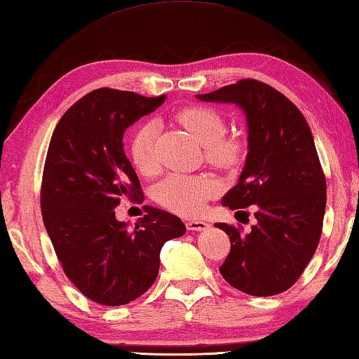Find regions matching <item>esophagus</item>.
<instances>
[{
  "label": "esophagus",
  "mask_w": 359,
  "mask_h": 359,
  "mask_svg": "<svg viewBox=\"0 0 359 359\" xmlns=\"http://www.w3.org/2000/svg\"><path fill=\"white\" fill-rule=\"evenodd\" d=\"M186 226H187L189 231H205L206 228H209L208 223L203 222V220H189L186 223Z\"/></svg>",
  "instance_id": "34e87169"
}]
</instances>
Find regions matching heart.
Here are the masks:
<instances>
[{
  "label": "heart",
  "instance_id": "b5f03b06",
  "mask_svg": "<svg viewBox=\"0 0 359 359\" xmlns=\"http://www.w3.org/2000/svg\"><path fill=\"white\" fill-rule=\"evenodd\" d=\"M180 123L205 147V156L211 164L233 168L241 162L243 142L226 134V123L222 114L209 106H186L175 114ZM158 125L145 121L134 131L130 142L131 159L137 170L151 175L159 168L156 154ZM219 192V182L205 175L172 173L154 186V200L168 211L186 217L198 215L208 201Z\"/></svg>",
  "mask_w": 359,
  "mask_h": 359
}]
</instances>
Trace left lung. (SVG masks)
Wrapping results in <instances>:
<instances>
[{"mask_svg": "<svg viewBox=\"0 0 359 359\" xmlns=\"http://www.w3.org/2000/svg\"><path fill=\"white\" fill-rule=\"evenodd\" d=\"M197 98L239 104L248 121L245 167L222 205L247 212L243 208L253 204L256 223L247 234L241 225L215 223L231 242L220 273L248 295L285 292L316 253L327 205L325 173L308 121L258 79H239Z\"/></svg>", "mask_w": 359, "mask_h": 359, "instance_id": "left-lung-1", "label": "left lung"}]
</instances>
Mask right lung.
Listing matches in <instances>:
<instances>
[{
  "instance_id": "right-lung-1",
  "label": "right lung",
  "mask_w": 359,
  "mask_h": 359,
  "mask_svg": "<svg viewBox=\"0 0 359 359\" xmlns=\"http://www.w3.org/2000/svg\"><path fill=\"white\" fill-rule=\"evenodd\" d=\"M164 100L101 87L69 107L50 140L40 186L46 233L67 278L100 305H126L147 292L164 243L186 233L181 219L154 206L134 228L114 211L121 198H144L123 133Z\"/></svg>"
}]
</instances>
